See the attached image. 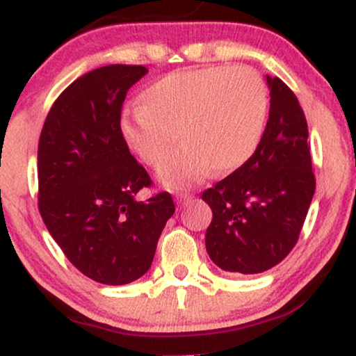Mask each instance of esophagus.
I'll return each instance as SVG.
<instances>
[{
	"label": "esophagus",
	"instance_id": "34e87169",
	"mask_svg": "<svg viewBox=\"0 0 356 356\" xmlns=\"http://www.w3.org/2000/svg\"><path fill=\"white\" fill-rule=\"evenodd\" d=\"M175 199H177L179 204H182L184 206V204H189L192 201V194H187V192L184 194V192H181V194L175 195Z\"/></svg>",
	"mask_w": 356,
	"mask_h": 356
}]
</instances>
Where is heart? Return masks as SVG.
I'll return each instance as SVG.
<instances>
[{"label": "heart", "instance_id": "1", "mask_svg": "<svg viewBox=\"0 0 356 356\" xmlns=\"http://www.w3.org/2000/svg\"><path fill=\"white\" fill-rule=\"evenodd\" d=\"M142 105L120 117L124 142L142 162L161 165L159 181L187 189L212 172L231 174L246 165L263 140L269 93L256 72L206 67L172 72L142 92Z\"/></svg>", "mask_w": 356, "mask_h": 356}]
</instances>
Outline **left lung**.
<instances>
[{
	"label": "left lung",
	"mask_w": 356,
	"mask_h": 356,
	"mask_svg": "<svg viewBox=\"0 0 356 356\" xmlns=\"http://www.w3.org/2000/svg\"><path fill=\"white\" fill-rule=\"evenodd\" d=\"M266 81L269 118L256 154L202 192L212 211L207 254L234 275L268 271L289 254L316 187L303 108L283 80Z\"/></svg>",
	"instance_id": "obj_1"
}]
</instances>
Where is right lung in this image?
Listing matches in <instances>:
<instances>
[{
  "label": "right lung",
  "instance_id": "right-lung-1",
  "mask_svg": "<svg viewBox=\"0 0 356 356\" xmlns=\"http://www.w3.org/2000/svg\"><path fill=\"white\" fill-rule=\"evenodd\" d=\"M149 72L107 65L56 99L38 144V207L68 261L102 284L132 283L149 271L175 212L169 192L138 201L150 177L120 134L127 92Z\"/></svg>",
  "mask_w": 356,
  "mask_h": 356
}]
</instances>
